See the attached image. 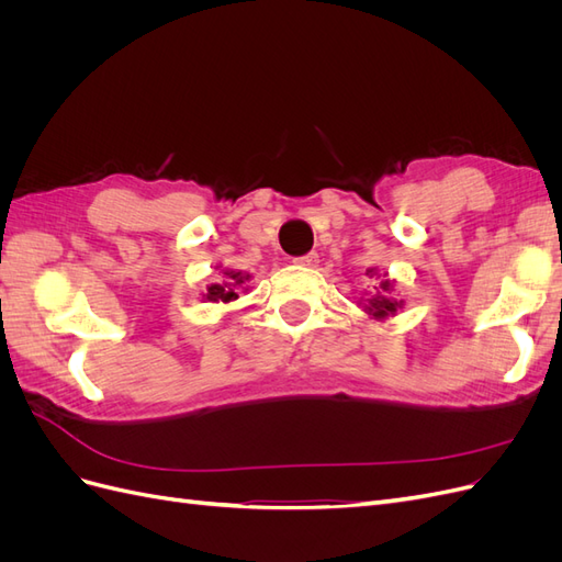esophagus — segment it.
<instances>
[{"instance_id":"34e87169","label":"esophagus","mask_w":562,"mask_h":562,"mask_svg":"<svg viewBox=\"0 0 562 562\" xmlns=\"http://www.w3.org/2000/svg\"><path fill=\"white\" fill-rule=\"evenodd\" d=\"M295 262H297V265H302V267H316V265H318V255H316V252L302 255V258H297Z\"/></svg>"}]
</instances>
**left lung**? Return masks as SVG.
Masks as SVG:
<instances>
[{"label":"left lung","mask_w":562,"mask_h":562,"mask_svg":"<svg viewBox=\"0 0 562 562\" xmlns=\"http://www.w3.org/2000/svg\"><path fill=\"white\" fill-rule=\"evenodd\" d=\"M366 277L375 281V285H372V291H366L363 297H359L356 304H359V307L368 314V318H375V321L394 318L405 307V300L396 295V281L386 279V274L380 277L378 267H368Z\"/></svg>","instance_id":"1"}]
</instances>
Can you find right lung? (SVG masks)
Segmentation results:
<instances>
[{
    "label": "right lung",
    "instance_id": "right-lung-1",
    "mask_svg": "<svg viewBox=\"0 0 562 562\" xmlns=\"http://www.w3.org/2000/svg\"><path fill=\"white\" fill-rule=\"evenodd\" d=\"M215 269H220L217 271V279H215V283H211L206 288V293H201L203 302L229 304L234 300H239V293H248L250 291L248 281L252 277L246 274V271L229 269V267H223V265H215Z\"/></svg>",
    "mask_w": 562,
    "mask_h": 562
}]
</instances>
